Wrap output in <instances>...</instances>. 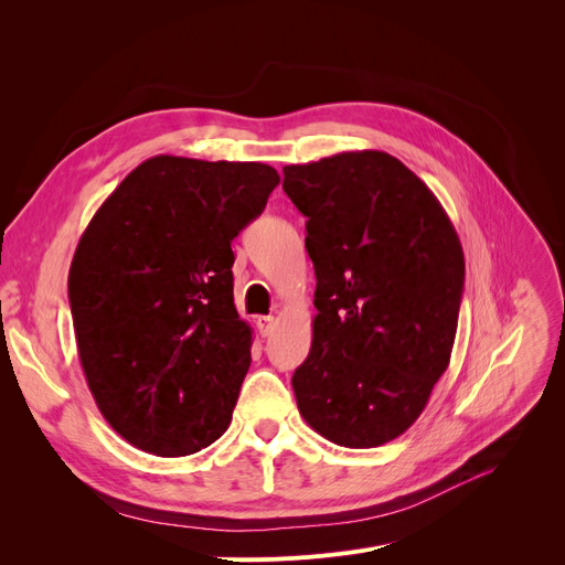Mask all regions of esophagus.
<instances>
[{"label": "esophagus", "instance_id": "obj_1", "mask_svg": "<svg viewBox=\"0 0 565 565\" xmlns=\"http://www.w3.org/2000/svg\"><path fill=\"white\" fill-rule=\"evenodd\" d=\"M256 328L263 337H270L273 334V328H275V318L273 316H258L256 318Z\"/></svg>", "mask_w": 565, "mask_h": 565}]
</instances>
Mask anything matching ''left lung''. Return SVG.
I'll list each match as a JSON object with an SVG mask.
<instances>
[{"label":"left lung","mask_w":565,"mask_h":565,"mask_svg":"<svg viewBox=\"0 0 565 565\" xmlns=\"http://www.w3.org/2000/svg\"><path fill=\"white\" fill-rule=\"evenodd\" d=\"M307 217L313 341L292 373L305 422L348 449L403 435L447 371L465 256L437 196L401 160L350 151L284 167Z\"/></svg>","instance_id":"obj_1"}]
</instances>
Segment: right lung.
<instances>
[{"mask_svg": "<svg viewBox=\"0 0 565 565\" xmlns=\"http://www.w3.org/2000/svg\"><path fill=\"white\" fill-rule=\"evenodd\" d=\"M277 185L270 164L156 156L82 233L68 275L77 354L103 417L132 447L181 458L228 428L252 362L231 241Z\"/></svg>", "mask_w": 565, "mask_h": 565, "instance_id": "right-lung-1", "label": "right lung"}]
</instances>
